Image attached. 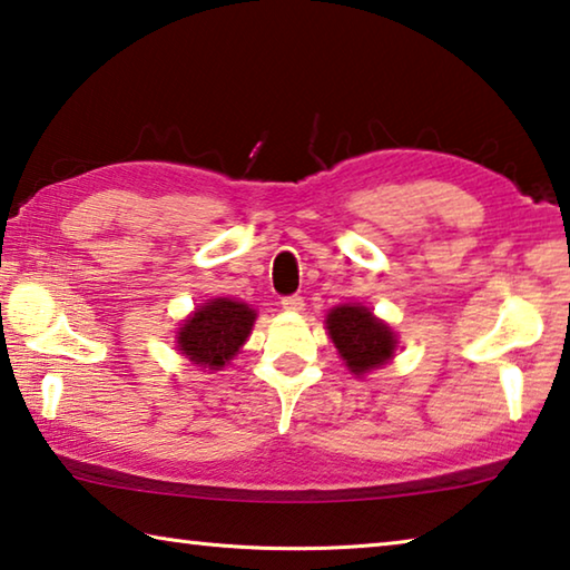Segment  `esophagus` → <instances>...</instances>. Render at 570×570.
<instances>
[{
	"instance_id": "1",
	"label": "esophagus",
	"mask_w": 570,
	"mask_h": 570,
	"mask_svg": "<svg viewBox=\"0 0 570 570\" xmlns=\"http://www.w3.org/2000/svg\"><path fill=\"white\" fill-rule=\"evenodd\" d=\"M282 306L286 308V312H302V308H304V296H298V294L284 296L282 298Z\"/></svg>"
}]
</instances>
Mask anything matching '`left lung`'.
<instances>
[{"label":"left lung","instance_id":"1","mask_svg":"<svg viewBox=\"0 0 570 570\" xmlns=\"http://www.w3.org/2000/svg\"><path fill=\"white\" fill-rule=\"evenodd\" d=\"M326 332H330L336 352L356 377L380 370L397 350V334L390 324L377 320L362 304H342L326 314Z\"/></svg>","mask_w":570,"mask_h":570}]
</instances>
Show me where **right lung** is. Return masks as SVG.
I'll return each mask as SVG.
<instances>
[{"label":"right lung","mask_w":570,"mask_h":570,"mask_svg":"<svg viewBox=\"0 0 570 570\" xmlns=\"http://www.w3.org/2000/svg\"><path fill=\"white\" fill-rule=\"evenodd\" d=\"M256 312L234 298H210L193 312L176 334L178 352L204 370H220L248 340Z\"/></svg>","instance_id":"obj_1"}]
</instances>
